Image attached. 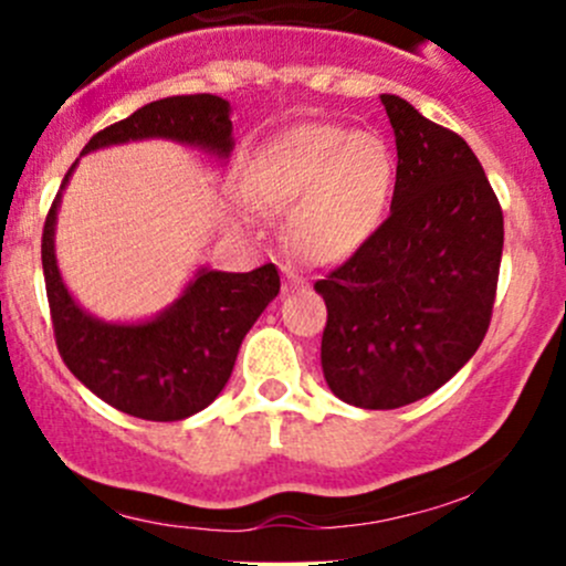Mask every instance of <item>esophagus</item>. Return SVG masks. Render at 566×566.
I'll list each match as a JSON object with an SVG mask.
<instances>
[{
  "label": "esophagus",
  "instance_id": "obj_1",
  "mask_svg": "<svg viewBox=\"0 0 566 566\" xmlns=\"http://www.w3.org/2000/svg\"><path fill=\"white\" fill-rule=\"evenodd\" d=\"M287 279H290V284H295V287H298V284H304V279H301L298 273H293V271H287Z\"/></svg>",
  "mask_w": 566,
  "mask_h": 566
}]
</instances>
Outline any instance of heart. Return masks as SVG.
<instances>
[{
    "instance_id": "obj_1",
    "label": "heart",
    "mask_w": 566,
    "mask_h": 566,
    "mask_svg": "<svg viewBox=\"0 0 566 566\" xmlns=\"http://www.w3.org/2000/svg\"><path fill=\"white\" fill-rule=\"evenodd\" d=\"M397 158L389 142L342 125H301L256 164L254 191L273 208H298L290 243L312 262H339L375 235L389 210Z\"/></svg>"
}]
</instances>
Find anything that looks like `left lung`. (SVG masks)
<instances>
[{
  "instance_id": "8db88e82",
  "label": "left lung",
  "mask_w": 566,
  "mask_h": 566,
  "mask_svg": "<svg viewBox=\"0 0 566 566\" xmlns=\"http://www.w3.org/2000/svg\"><path fill=\"white\" fill-rule=\"evenodd\" d=\"M397 139L391 213L317 279L319 361L347 405L391 410L460 373L493 317L504 251L499 197L462 136L380 95Z\"/></svg>"
}]
</instances>
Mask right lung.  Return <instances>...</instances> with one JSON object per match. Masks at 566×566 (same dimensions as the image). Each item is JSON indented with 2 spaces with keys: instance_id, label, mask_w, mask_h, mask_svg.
<instances>
[{
  "instance_id": "add662e5",
  "label": "right lung",
  "mask_w": 566,
  "mask_h": 566,
  "mask_svg": "<svg viewBox=\"0 0 566 566\" xmlns=\"http://www.w3.org/2000/svg\"><path fill=\"white\" fill-rule=\"evenodd\" d=\"M134 139H172L227 158L232 150L230 104L219 95H172L136 108L98 130L84 153ZM76 167V164H73ZM43 224V276L56 350L73 375L123 413L180 421L208 408L230 380L243 336L279 295L273 262L249 273L197 271L180 298L147 323H104L67 293L54 256L62 188Z\"/></svg>"
}]
</instances>
